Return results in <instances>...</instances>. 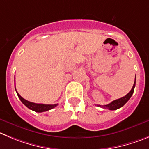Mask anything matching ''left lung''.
I'll list each match as a JSON object with an SVG mask.
<instances>
[{
    "label": "left lung",
    "mask_w": 149,
    "mask_h": 149,
    "mask_svg": "<svg viewBox=\"0 0 149 149\" xmlns=\"http://www.w3.org/2000/svg\"><path fill=\"white\" fill-rule=\"evenodd\" d=\"M135 81H136V77L135 80H134V84H133V87L132 88V90H130L129 93L126 94L125 96L122 97V98H119V99L115 100V101H112L110 104H107V105H98L97 104V106L100 107L101 108H104V109H109V110H116V109H119V108L122 107L129 100V98H131L132 95L133 93H134V87H135Z\"/></svg>",
    "instance_id": "8db88e82"
}]
</instances>
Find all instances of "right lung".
<instances>
[{
  "mask_svg": "<svg viewBox=\"0 0 149 149\" xmlns=\"http://www.w3.org/2000/svg\"><path fill=\"white\" fill-rule=\"evenodd\" d=\"M15 90H16V88H15ZM16 92H17V90H16ZM17 94L19 98H20V101H22V103L24 104L25 106L27 107L29 109L34 111V112H45V111H48V110H50V109H53V108L56 107L58 105V104H36V103L31 102V101H27V100L24 99L23 98H22V97L20 95V94L18 93L17 92Z\"/></svg>",
  "mask_w": 149,
  "mask_h": 149,
  "instance_id": "1",
  "label": "right lung"
}]
</instances>
